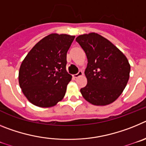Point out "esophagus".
<instances>
[{"label":"esophagus","instance_id":"esophagus-1","mask_svg":"<svg viewBox=\"0 0 146 146\" xmlns=\"http://www.w3.org/2000/svg\"><path fill=\"white\" fill-rule=\"evenodd\" d=\"M82 74H83V73H82V71H80L77 74H74V75H73V77H74V79H77V78H78V77H80V76H82Z\"/></svg>","mask_w":146,"mask_h":146}]
</instances>
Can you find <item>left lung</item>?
Returning <instances> with one entry per match:
<instances>
[{
	"mask_svg": "<svg viewBox=\"0 0 146 146\" xmlns=\"http://www.w3.org/2000/svg\"><path fill=\"white\" fill-rule=\"evenodd\" d=\"M88 59L85 75L87 85L80 89L89 103L105 106L115 102L129 78L130 64L124 54L106 38L96 33L76 38Z\"/></svg>",
	"mask_w": 146,
	"mask_h": 146,
	"instance_id": "8db88e82",
	"label": "left lung"
}]
</instances>
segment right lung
<instances>
[{
  "instance_id": "obj_1",
  "label": "right lung",
  "mask_w": 146,
  "mask_h": 146,
  "mask_svg": "<svg viewBox=\"0 0 146 146\" xmlns=\"http://www.w3.org/2000/svg\"><path fill=\"white\" fill-rule=\"evenodd\" d=\"M75 36L51 33L30 50L19 71V84L28 101L51 108L64 99L72 75L66 69V54Z\"/></svg>"
}]
</instances>
